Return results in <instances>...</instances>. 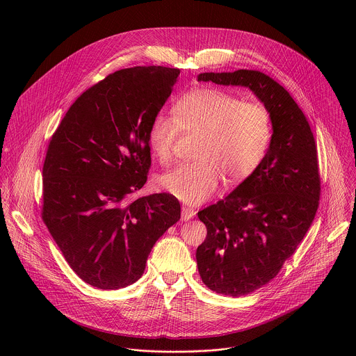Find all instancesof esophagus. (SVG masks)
Listing matches in <instances>:
<instances>
[{
	"label": "esophagus",
	"instance_id": "1",
	"mask_svg": "<svg viewBox=\"0 0 356 356\" xmlns=\"http://www.w3.org/2000/svg\"><path fill=\"white\" fill-rule=\"evenodd\" d=\"M196 216V211L191 207H182V220H191Z\"/></svg>",
	"mask_w": 356,
	"mask_h": 356
}]
</instances>
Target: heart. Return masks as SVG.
<instances>
[{"instance_id": "heart-1", "label": "heart", "mask_w": 356, "mask_h": 356, "mask_svg": "<svg viewBox=\"0 0 356 356\" xmlns=\"http://www.w3.org/2000/svg\"><path fill=\"white\" fill-rule=\"evenodd\" d=\"M174 118L157 113L148 129V144L159 161L167 163L182 131L203 133L196 157L159 178L163 191L186 204H202L216 193L222 172L229 184L250 177L271 140L268 111L256 102L211 88L195 89L175 102Z\"/></svg>"}]
</instances>
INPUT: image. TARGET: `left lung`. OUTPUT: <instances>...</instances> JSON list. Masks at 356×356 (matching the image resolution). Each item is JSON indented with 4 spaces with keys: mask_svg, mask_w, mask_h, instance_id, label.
Segmentation results:
<instances>
[{
    "mask_svg": "<svg viewBox=\"0 0 356 356\" xmlns=\"http://www.w3.org/2000/svg\"><path fill=\"white\" fill-rule=\"evenodd\" d=\"M197 81L248 88L273 126L254 172L197 213L207 226L196 251L200 277L211 291L238 298L270 282L305 238L321 195L316 147L303 111L268 75L237 70L203 72Z\"/></svg>",
    "mask_w": 356,
    "mask_h": 356,
    "instance_id": "8db88e82",
    "label": "left lung"
}]
</instances>
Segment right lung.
Instances as JSON below:
<instances>
[{
    "mask_svg": "<svg viewBox=\"0 0 356 356\" xmlns=\"http://www.w3.org/2000/svg\"><path fill=\"white\" fill-rule=\"evenodd\" d=\"M178 68L116 71L82 93L44 163L42 219L70 267L105 291L141 278L154 243L181 218L168 193L134 199L151 167L148 129Z\"/></svg>",
    "mask_w": 356,
    "mask_h": 356,
    "instance_id": "1",
    "label": "right lung"
}]
</instances>
